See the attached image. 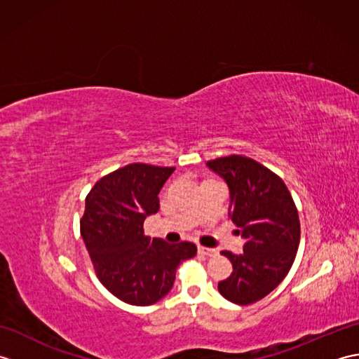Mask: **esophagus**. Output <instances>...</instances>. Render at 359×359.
<instances>
[{
    "instance_id": "1",
    "label": "esophagus",
    "mask_w": 359,
    "mask_h": 359,
    "mask_svg": "<svg viewBox=\"0 0 359 359\" xmlns=\"http://www.w3.org/2000/svg\"><path fill=\"white\" fill-rule=\"evenodd\" d=\"M197 251H199L201 255H205V256H216L217 255V251L215 250V248H208V247H202V245H199L197 247Z\"/></svg>"
}]
</instances>
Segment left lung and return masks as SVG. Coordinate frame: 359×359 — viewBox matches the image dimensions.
<instances>
[{
    "instance_id": "left-lung-1",
    "label": "left lung",
    "mask_w": 359,
    "mask_h": 359,
    "mask_svg": "<svg viewBox=\"0 0 359 359\" xmlns=\"http://www.w3.org/2000/svg\"><path fill=\"white\" fill-rule=\"evenodd\" d=\"M207 165L230 188L228 216L245 239L242 255L222 251L233 273L217 288L225 299L248 306L271 293L292 269L301 239L299 216L284 180L256 160L234 154Z\"/></svg>"
}]
</instances>
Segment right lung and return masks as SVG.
Masks as SVG:
<instances>
[{
    "label": "right lung",
    "mask_w": 359,
    "mask_h": 359,
    "mask_svg": "<svg viewBox=\"0 0 359 359\" xmlns=\"http://www.w3.org/2000/svg\"><path fill=\"white\" fill-rule=\"evenodd\" d=\"M174 168L131 163L104 175L86 196L81 238L97 278L120 301L151 306L170 293L180 262L196 256L191 242L168 243L143 233L158 211V193Z\"/></svg>",
    "instance_id": "obj_1"
}]
</instances>
